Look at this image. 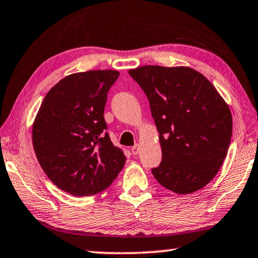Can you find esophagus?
Returning <instances> with one entry per match:
<instances>
[{
	"mask_svg": "<svg viewBox=\"0 0 258 258\" xmlns=\"http://www.w3.org/2000/svg\"><path fill=\"white\" fill-rule=\"evenodd\" d=\"M131 152H132L133 155H137V154L140 152V145L137 144L136 146H133V147L131 148Z\"/></svg>",
	"mask_w": 258,
	"mask_h": 258,
	"instance_id": "esophagus-1",
	"label": "esophagus"
}]
</instances>
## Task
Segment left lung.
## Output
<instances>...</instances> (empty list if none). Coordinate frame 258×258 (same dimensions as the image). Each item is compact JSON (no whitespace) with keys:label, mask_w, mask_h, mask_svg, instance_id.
Segmentation results:
<instances>
[{"label":"left lung","mask_w":258,"mask_h":258,"mask_svg":"<svg viewBox=\"0 0 258 258\" xmlns=\"http://www.w3.org/2000/svg\"><path fill=\"white\" fill-rule=\"evenodd\" d=\"M128 73L147 96L160 133L162 161L152 169L154 177L178 195L203 189L227 155L233 131L228 104L190 67L148 64Z\"/></svg>","instance_id":"8db88e82"}]
</instances>
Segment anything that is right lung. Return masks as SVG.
I'll use <instances>...</instances> for the list:
<instances>
[{
    "instance_id": "add662e5",
    "label": "right lung",
    "mask_w": 258,
    "mask_h": 258,
    "mask_svg": "<svg viewBox=\"0 0 258 258\" xmlns=\"http://www.w3.org/2000/svg\"><path fill=\"white\" fill-rule=\"evenodd\" d=\"M118 71L74 73L46 94L32 125L40 167L59 189L83 197L111 185L126 157L105 133L107 91Z\"/></svg>"
}]
</instances>
